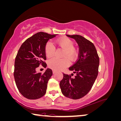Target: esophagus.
<instances>
[{"instance_id":"esophagus-1","label":"esophagus","mask_w":121,"mask_h":121,"mask_svg":"<svg viewBox=\"0 0 121 121\" xmlns=\"http://www.w3.org/2000/svg\"><path fill=\"white\" fill-rule=\"evenodd\" d=\"M56 72V71H55V70H52V73H53V74H55Z\"/></svg>"}]
</instances>
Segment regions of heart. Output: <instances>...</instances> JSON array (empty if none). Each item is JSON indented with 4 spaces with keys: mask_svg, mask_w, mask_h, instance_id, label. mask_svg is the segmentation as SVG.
Instances as JSON below:
<instances>
[{
    "mask_svg": "<svg viewBox=\"0 0 121 121\" xmlns=\"http://www.w3.org/2000/svg\"><path fill=\"white\" fill-rule=\"evenodd\" d=\"M59 48L64 50L62 56L64 58L57 59L56 57L50 59L48 62L49 67L54 70H61L69 66V59L71 61H74L78 56V52L74 47V43L70 39L63 37L56 40ZM55 48L51 42H48L45 46V55L50 58L54 55Z\"/></svg>",
    "mask_w": 121,
    "mask_h": 121,
    "instance_id": "obj_1",
    "label": "heart"
}]
</instances>
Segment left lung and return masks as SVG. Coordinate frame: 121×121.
Wrapping results in <instances>:
<instances>
[{
	"label": "left lung",
	"instance_id": "1",
	"mask_svg": "<svg viewBox=\"0 0 121 121\" xmlns=\"http://www.w3.org/2000/svg\"><path fill=\"white\" fill-rule=\"evenodd\" d=\"M73 38L79 47L78 59L69 68L73 74L63 73L60 82L61 92L72 99H78L88 94L94 84L98 74L99 57L95 46L91 41L79 35H66Z\"/></svg>",
	"mask_w": 121,
	"mask_h": 121
}]
</instances>
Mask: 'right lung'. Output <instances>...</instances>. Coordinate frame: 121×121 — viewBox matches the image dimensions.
<instances>
[{
  "label": "right lung",
  "instance_id": "right-lung-1",
  "mask_svg": "<svg viewBox=\"0 0 121 121\" xmlns=\"http://www.w3.org/2000/svg\"><path fill=\"white\" fill-rule=\"evenodd\" d=\"M57 35L40 32L25 40L15 58L13 76L17 88L28 99H37L44 96L47 84L52 74L47 69L43 73L36 72L39 65L47 67L45 46L48 41Z\"/></svg>",
  "mask_w": 121,
  "mask_h": 121
}]
</instances>
